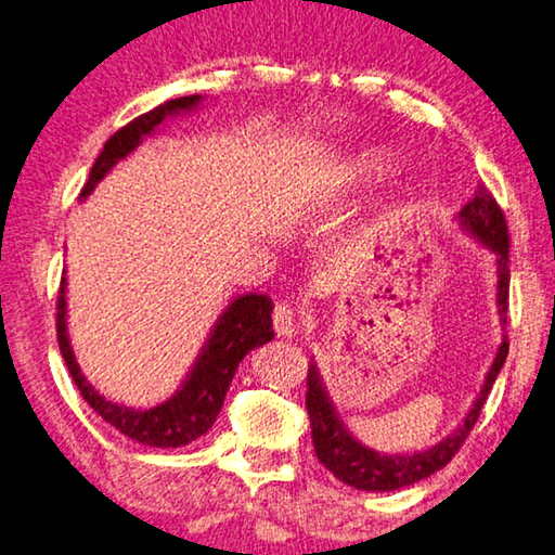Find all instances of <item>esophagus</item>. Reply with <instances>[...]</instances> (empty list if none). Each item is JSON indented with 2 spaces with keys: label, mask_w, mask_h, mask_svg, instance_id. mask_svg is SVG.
I'll return each instance as SVG.
<instances>
[{
  "label": "esophagus",
  "mask_w": 555,
  "mask_h": 555,
  "mask_svg": "<svg viewBox=\"0 0 555 555\" xmlns=\"http://www.w3.org/2000/svg\"><path fill=\"white\" fill-rule=\"evenodd\" d=\"M274 331L279 336H286L292 338L298 333V319H296V311L292 306H276L274 309Z\"/></svg>",
  "instance_id": "34e87169"
}]
</instances>
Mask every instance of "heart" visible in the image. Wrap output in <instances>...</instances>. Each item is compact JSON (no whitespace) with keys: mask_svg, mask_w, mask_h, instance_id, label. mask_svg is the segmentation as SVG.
<instances>
[{"mask_svg":"<svg viewBox=\"0 0 555 555\" xmlns=\"http://www.w3.org/2000/svg\"><path fill=\"white\" fill-rule=\"evenodd\" d=\"M390 167V157L380 153V151H371V153H363L350 167V178L356 182H373L380 178L383 172H388Z\"/></svg>","mask_w":555,"mask_h":555,"instance_id":"1","label":"heart"}]
</instances>
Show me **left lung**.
Returning <instances> with one entry per match:
<instances>
[{"instance_id": "1", "label": "left lung", "mask_w": 555, "mask_h": 555, "mask_svg": "<svg viewBox=\"0 0 555 555\" xmlns=\"http://www.w3.org/2000/svg\"><path fill=\"white\" fill-rule=\"evenodd\" d=\"M462 230L472 234L481 246L496 257V306L501 323H506L508 311V230L506 219L496 199L491 197L487 188H479L477 197L469 205L462 207L460 212ZM508 356V340L506 336L501 338V346L496 350L494 363H491L487 380H483L477 400L467 412V417L462 420V425L454 429L452 435L439 439L437 444L427 447L420 452L408 454H383L375 452L371 447L348 433V427L343 425L340 415L336 412L328 390H325L323 377L319 373V365H309V392H306V410L311 417V437L315 447V456L325 469L333 472V477H338L348 487H356L360 491H395L402 487H410L420 479H427L429 474H435L450 464L452 456L460 452L464 439L469 437V429L474 422L479 420V412L487 402V395L491 392L496 375L504 367V360Z\"/></svg>"}]
</instances>
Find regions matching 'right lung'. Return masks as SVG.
<instances>
[{
	"mask_svg": "<svg viewBox=\"0 0 555 555\" xmlns=\"http://www.w3.org/2000/svg\"><path fill=\"white\" fill-rule=\"evenodd\" d=\"M202 103V95H182V99L167 101L157 105L145 116L128 122L118 133L108 138L103 145L99 160L93 163L91 175L81 192V199H86L95 190L105 175L120 160L138 151V145L145 138H151L157 128L163 126L167 118L182 116V113L197 111ZM271 311L274 304L267 294H242L232 298V304L219 313L217 323L209 331V336L202 346L199 356L192 363V371L184 377L178 392L165 402L155 404V408H128L122 402H113L93 388L81 373V365L74 356L72 340H68V325H66V276L61 279L59 292V306H56V336L61 356L66 360L68 373H72L76 388L81 390L83 400L99 412V415L111 422L120 435L135 439L140 444L147 447H184L195 442L197 437L207 433L215 425V420L222 410L227 390H230L232 377L240 367L246 353L254 348L263 346L274 338V328H271Z\"/></svg>",
	"mask_w": 555,
	"mask_h": 555,
	"instance_id": "add662e5",
	"label": "right lung"
}]
</instances>
